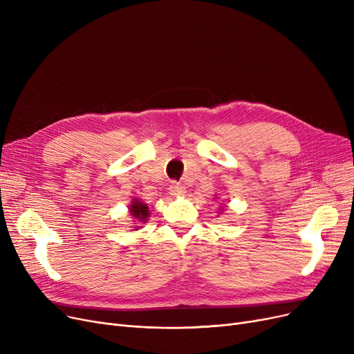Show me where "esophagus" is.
Listing matches in <instances>:
<instances>
[{
  "mask_svg": "<svg viewBox=\"0 0 354 354\" xmlns=\"http://www.w3.org/2000/svg\"><path fill=\"white\" fill-rule=\"evenodd\" d=\"M169 194H171L172 196H185V194H187V189H185V187H182V185L174 183V185H171Z\"/></svg>",
  "mask_w": 354,
  "mask_h": 354,
  "instance_id": "34e87169",
  "label": "esophagus"
}]
</instances>
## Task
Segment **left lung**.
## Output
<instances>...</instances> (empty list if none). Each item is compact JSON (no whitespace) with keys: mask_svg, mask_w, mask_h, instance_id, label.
<instances>
[{"mask_svg":"<svg viewBox=\"0 0 354 354\" xmlns=\"http://www.w3.org/2000/svg\"><path fill=\"white\" fill-rule=\"evenodd\" d=\"M221 203H222V202H221ZM222 208H224V207H219V208H218V209L221 211V212H218V214H222V212H224V211H222Z\"/></svg>","mask_w":354,"mask_h":354,"instance_id":"left-lung-1","label":"left lung"}]
</instances>
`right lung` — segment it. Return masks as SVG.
<instances>
[{"instance_id":"add662e5","label":"right lung","mask_w":354,"mask_h":354,"mask_svg":"<svg viewBox=\"0 0 354 354\" xmlns=\"http://www.w3.org/2000/svg\"><path fill=\"white\" fill-rule=\"evenodd\" d=\"M127 208H129L130 218H132L133 222L136 224L133 228H135V231H138L140 228L138 224H140V225L146 224L149 215H151V212H149L147 203H143L138 198H132V199H130V203H129Z\"/></svg>"}]
</instances>
